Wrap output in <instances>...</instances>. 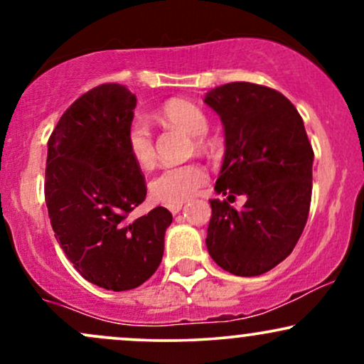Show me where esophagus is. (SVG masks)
Masks as SVG:
<instances>
[{"instance_id": "obj_1", "label": "esophagus", "mask_w": 364, "mask_h": 364, "mask_svg": "<svg viewBox=\"0 0 364 364\" xmlns=\"http://www.w3.org/2000/svg\"><path fill=\"white\" fill-rule=\"evenodd\" d=\"M181 207H183V203H173V205H168L171 214H178V212L181 210Z\"/></svg>"}]
</instances>
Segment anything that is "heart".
I'll use <instances>...</instances> for the list:
<instances>
[{"label":"heart","instance_id":"heart-1","mask_svg":"<svg viewBox=\"0 0 364 364\" xmlns=\"http://www.w3.org/2000/svg\"><path fill=\"white\" fill-rule=\"evenodd\" d=\"M161 119L171 127L181 128L195 139V147L203 150L208 147V141L203 133L208 129V118L202 107L190 101H169L161 109ZM127 147L129 156L140 168L149 169L156 162V147H154L152 132L144 118H133L127 129ZM207 183V171L196 162L168 166L157 173L150 181L149 190L154 200L173 205L183 203L185 200L198 193V190Z\"/></svg>","mask_w":364,"mask_h":364}]
</instances>
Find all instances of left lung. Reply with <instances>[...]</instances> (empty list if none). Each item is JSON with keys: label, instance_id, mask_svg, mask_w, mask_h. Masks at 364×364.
I'll list each match as a JSON object with an SVG mask.
<instances>
[{"label": "left lung", "instance_id": "obj_1", "mask_svg": "<svg viewBox=\"0 0 364 364\" xmlns=\"http://www.w3.org/2000/svg\"><path fill=\"white\" fill-rule=\"evenodd\" d=\"M205 102L225 133L215 191L228 200L246 195L240 210L210 200L207 250L228 272L262 275L289 257L306 225L311 144L294 104L270 87L231 82L208 92Z\"/></svg>", "mask_w": 364, "mask_h": 364}]
</instances>
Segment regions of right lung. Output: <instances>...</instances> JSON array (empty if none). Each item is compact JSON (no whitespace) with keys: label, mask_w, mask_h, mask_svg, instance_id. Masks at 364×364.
<instances>
[{"label":"right lung","mask_w":364,"mask_h":364,"mask_svg":"<svg viewBox=\"0 0 364 364\" xmlns=\"http://www.w3.org/2000/svg\"><path fill=\"white\" fill-rule=\"evenodd\" d=\"M135 106L127 87L102 83L63 112L48 141L44 193L54 236L83 279L109 291L152 277L173 223L164 207L128 219L147 195L127 147Z\"/></svg>","instance_id":"1"}]
</instances>
